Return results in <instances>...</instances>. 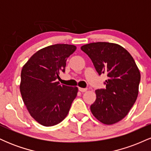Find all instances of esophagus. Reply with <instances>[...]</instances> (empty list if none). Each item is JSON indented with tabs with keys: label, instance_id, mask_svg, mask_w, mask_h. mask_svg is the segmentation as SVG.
<instances>
[{
	"label": "esophagus",
	"instance_id": "esophagus-1",
	"mask_svg": "<svg viewBox=\"0 0 151 151\" xmlns=\"http://www.w3.org/2000/svg\"><path fill=\"white\" fill-rule=\"evenodd\" d=\"M79 90L81 91V92H85V91H87V88H79Z\"/></svg>",
	"mask_w": 151,
	"mask_h": 151
}]
</instances>
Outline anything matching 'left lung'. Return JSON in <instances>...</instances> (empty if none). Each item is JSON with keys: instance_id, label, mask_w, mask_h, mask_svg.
I'll use <instances>...</instances> for the list:
<instances>
[{"instance_id": "obj_1", "label": "left lung", "mask_w": 151, "mask_h": 151, "mask_svg": "<svg viewBox=\"0 0 151 151\" xmlns=\"http://www.w3.org/2000/svg\"><path fill=\"white\" fill-rule=\"evenodd\" d=\"M99 75L107 74L104 89H96L91 111L100 122L116 124L127 115L136 101L141 74L131 54L115 43L98 42L81 47Z\"/></svg>"}]
</instances>
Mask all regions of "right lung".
Here are the masks:
<instances>
[{
  "mask_svg": "<svg viewBox=\"0 0 151 151\" xmlns=\"http://www.w3.org/2000/svg\"><path fill=\"white\" fill-rule=\"evenodd\" d=\"M76 49L67 44L46 47L22 67L20 85L22 100L31 116L41 125L52 126L63 121L77 96V86L56 81L60 72H65L67 59Z\"/></svg>",
  "mask_w": 151,
  "mask_h": 151,
  "instance_id": "obj_1",
  "label": "right lung"
}]
</instances>
